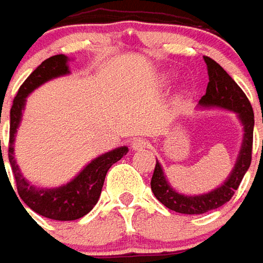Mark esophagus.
<instances>
[{
	"mask_svg": "<svg viewBox=\"0 0 263 263\" xmlns=\"http://www.w3.org/2000/svg\"><path fill=\"white\" fill-rule=\"evenodd\" d=\"M132 147L135 151H143V149L147 147V140H144V139H135L132 142Z\"/></svg>",
	"mask_w": 263,
	"mask_h": 263,
	"instance_id": "obj_1",
	"label": "esophagus"
}]
</instances>
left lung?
Listing matches in <instances>:
<instances>
[{
  "instance_id": "8db88e82",
  "label": "left lung",
  "mask_w": 263,
  "mask_h": 263,
  "mask_svg": "<svg viewBox=\"0 0 263 263\" xmlns=\"http://www.w3.org/2000/svg\"><path fill=\"white\" fill-rule=\"evenodd\" d=\"M204 62L209 70V85L205 95H202L200 100V105L205 108L217 107L236 112L243 126V142L230 175L220 186L207 194L184 195L175 191L169 185L168 179L163 174V169L156 160L152 181H151L153 194L165 207L181 214H202L210 210L218 209L227 201H230V198L234 195V191L242 182L246 171L251 166L252 160L255 117H253L251 103L242 91V88L234 82L233 78L217 62L213 61L209 56H204Z\"/></svg>"
}]
</instances>
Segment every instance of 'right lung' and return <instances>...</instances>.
Wrapping results in <instances>:
<instances>
[{"instance_id":"obj_1","label":"right lung","mask_w":263,"mask_h":263,"mask_svg":"<svg viewBox=\"0 0 263 263\" xmlns=\"http://www.w3.org/2000/svg\"><path fill=\"white\" fill-rule=\"evenodd\" d=\"M68 61L69 58L65 54H54L52 58L46 59L45 62H42L36 69L30 73L29 78L23 82V85L20 86L18 92L12 101L11 111H10L8 160L11 165L12 175L15 178L17 193H18V197L17 195L15 197L17 200L21 198V201L30 210L36 211L37 214L46 218L59 220V221L78 220L94 209V205L101 195L107 171L111 168L112 163L119 162L128 152L127 146H121L114 151L104 153L101 156L95 158L94 160H91L70 182L58 188H37L23 177L17 162L14 159V140H15L17 128L20 126L23 110L26 105V98L42 84L62 77V75H68L69 73Z\"/></svg>"}]
</instances>
